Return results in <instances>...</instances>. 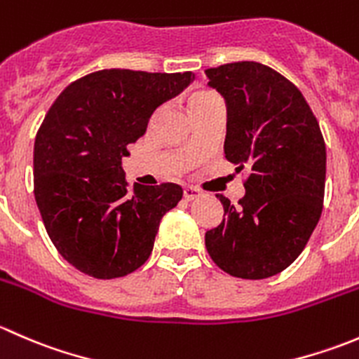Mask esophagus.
<instances>
[{
  "label": "esophagus",
  "instance_id": "obj_1",
  "mask_svg": "<svg viewBox=\"0 0 359 359\" xmlns=\"http://www.w3.org/2000/svg\"><path fill=\"white\" fill-rule=\"evenodd\" d=\"M198 196H200V191H198L196 187H191V186H186V187H184V198H186L187 201L196 200Z\"/></svg>",
  "mask_w": 359,
  "mask_h": 359
}]
</instances>
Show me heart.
Wrapping results in <instances>:
<instances>
[{
  "instance_id": "1",
  "label": "heart",
  "mask_w": 359,
  "mask_h": 359,
  "mask_svg": "<svg viewBox=\"0 0 359 359\" xmlns=\"http://www.w3.org/2000/svg\"><path fill=\"white\" fill-rule=\"evenodd\" d=\"M219 99L220 97L217 95L215 92H210V90H200V92H196L193 97H191L189 106H191V109H193V107L203 106V104L213 102V100H219Z\"/></svg>"
}]
</instances>
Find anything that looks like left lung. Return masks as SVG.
Listing matches in <instances>:
<instances>
[{"mask_svg": "<svg viewBox=\"0 0 359 359\" xmlns=\"http://www.w3.org/2000/svg\"><path fill=\"white\" fill-rule=\"evenodd\" d=\"M205 74L226 100V159L248 172L236 206L217 194L224 219L206 250L231 276L264 280L290 266L320 220L327 147L300 90L274 69L245 60Z\"/></svg>", "mask_w": 359, "mask_h": 359, "instance_id": "1", "label": "left lung"}]
</instances>
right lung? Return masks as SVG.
<instances>
[{
  "instance_id": "right-lung-1",
  "label": "right lung",
  "mask_w": 359,
  "mask_h": 359,
  "mask_svg": "<svg viewBox=\"0 0 359 359\" xmlns=\"http://www.w3.org/2000/svg\"><path fill=\"white\" fill-rule=\"evenodd\" d=\"M194 79L186 72L104 69L76 79L46 112L34 140V198L50 240L99 280L139 269L182 187L130 189L121 161L153 112Z\"/></svg>"
}]
</instances>
